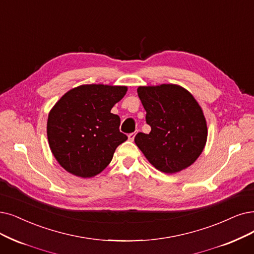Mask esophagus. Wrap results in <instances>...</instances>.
I'll use <instances>...</instances> for the list:
<instances>
[{"mask_svg":"<svg viewBox=\"0 0 254 254\" xmlns=\"http://www.w3.org/2000/svg\"><path fill=\"white\" fill-rule=\"evenodd\" d=\"M134 136H135V132H132V133H129V135H128V138H129V140H131V141H132V140L134 139Z\"/></svg>","mask_w":254,"mask_h":254,"instance_id":"34e87169","label":"esophagus"}]
</instances>
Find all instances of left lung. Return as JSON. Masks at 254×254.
<instances>
[{
    "mask_svg": "<svg viewBox=\"0 0 254 254\" xmlns=\"http://www.w3.org/2000/svg\"><path fill=\"white\" fill-rule=\"evenodd\" d=\"M138 97L150 125L134 141L157 170L176 173L190 167L203 151L207 127L202 109L187 89L174 84L139 86Z\"/></svg>",
    "mask_w": 254,
    "mask_h": 254,
    "instance_id": "8db88e82",
    "label": "left lung"
}]
</instances>
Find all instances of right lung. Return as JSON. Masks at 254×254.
Here are the masks:
<instances>
[{"label": "right lung", "mask_w": 254, "mask_h": 254, "mask_svg": "<svg viewBox=\"0 0 254 254\" xmlns=\"http://www.w3.org/2000/svg\"><path fill=\"white\" fill-rule=\"evenodd\" d=\"M126 92V86L81 85L55 104L47 134L51 151L64 170L86 178L109 165L117 147L128 138L120 131V117L110 113Z\"/></svg>", "instance_id": "add662e5"}]
</instances>
